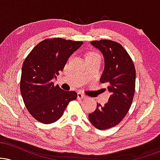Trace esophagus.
<instances>
[{
    "label": "esophagus",
    "instance_id": "1",
    "mask_svg": "<svg viewBox=\"0 0 160 160\" xmlns=\"http://www.w3.org/2000/svg\"><path fill=\"white\" fill-rule=\"evenodd\" d=\"M86 95H83L81 92H78V98L79 99H82V98H86Z\"/></svg>",
    "mask_w": 160,
    "mask_h": 160
}]
</instances>
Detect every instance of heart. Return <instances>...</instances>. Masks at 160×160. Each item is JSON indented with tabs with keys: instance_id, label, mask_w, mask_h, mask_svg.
<instances>
[{
	"instance_id": "1",
	"label": "heart",
	"mask_w": 160,
	"mask_h": 160,
	"mask_svg": "<svg viewBox=\"0 0 160 160\" xmlns=\"http://www.w3.org/2000/svg\"><path fill=\"white\" fill-rule=\"evenodd\" d=\"M99 56V55L98 53L95 52H89V54L87 55V56H86V58H89V57H98Z\"/></svg>"
}]
</instances>
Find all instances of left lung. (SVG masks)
Listing matches in <instances>:
<instances>
[{"mask_svg": "<svg viewBox=\"0 0 160 160\" xmlns=\"http://www.w3.org/2000/svg\"><path fill=\"white\" fill-rule=\"evenodd\" d=\"M90 43L103 55L104 68L100 81L107 84L111 95L104 105L97 104L89 120L96 128L104 130L120 123L128 113L135 93L136 73L131 57L120 43L109 40Z\"/></svg>", "mask_w": 160, "mask_h": 160, "instance_id": "obj_1", "label": "left lung"}]
</instances>
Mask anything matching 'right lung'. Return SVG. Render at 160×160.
I'll list each match as a JSON object with an SVG mask.
<instances>
[{"label":"right lung","mask_w":160,"mask_h":160,"mask_svg":"<svg viewBox=\"0 0 160 160\" xmlns=\"http://www.w3.org/2000/svg\"><path fill=\"white\" fill-rule=\"evenodd\" d=\"M82 43L62 38L44 40L24 61L20 91L28 111L40 122L49 124L59 120L69 102L77 98L76 92L63 90L52 80Z\"/></svg>","instance_id":"add662e5"}]
</instances>
